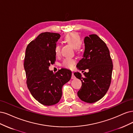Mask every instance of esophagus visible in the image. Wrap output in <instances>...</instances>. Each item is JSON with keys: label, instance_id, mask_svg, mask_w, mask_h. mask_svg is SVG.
I'll return each mask as SVG.
<instances>
[{"label": "esophagus", "instance_id": "esophagus-1", "mask_svg": "<svg viewBox=\"0 0 133 133\" xmlns=\"http://www.w3.org/2000/svg\"><path fill=\"white\" fill-rule=\"evenodd\" d=\"M75 76H74V72H72V77H71V78L72 79H75Z\"/></svg>", "mask_w": 133, "mask_h": 133}]
</instances>
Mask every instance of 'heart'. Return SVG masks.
<instances>
[{
    "label": "heart",
    "instance_id": "b5f03b06",
    "mask_svg": "<svg viewBox=\"0 0 133 133\" xmlns=\"http://www.w3.org/2000/svg\"><path fill=\"white\" fill-rule=\"evenodd\" d=\"M64 41L70 44L73 48H75L77 52L79 53L81 51V45L82 44V40L79 34L75 32H71L68 33L64 37ZM55 53L56 56H59L61 53L60 46L57 44L55 48ZM76 63V59L74 58H66L62 62V66L64 67L72 69L74 67Z\"/></svg>",
    "mask_w": 133,
    "mask_h": 133
}]
</instances>
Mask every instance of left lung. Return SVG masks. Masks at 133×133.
Listing matches in <instances>:
<instances>
[{
  "mask_svg": "<svg viewBox=\"0 0 133 133\" xmlns=\"http://www.w3.org/2000/svg\"><path fill=\"white\" fill-rule=\"evenodd\" d=\"M83 58L77 65L80 70L88 69L82 76L75 72L76 78L82 81L77 95L82 101L93 103L103 97L109 88L113 62L105 42L96 34L85 37Z\"/></svg>",
  "mask_w": 133,
  "mask_h": 133,
  "instance_id": "left-lung-1",
  "label": "left lung"
}]
</instances>
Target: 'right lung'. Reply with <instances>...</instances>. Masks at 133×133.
<instances>
[{
    "instance_id": "obj_1",
    "label": "right lung",
    "mask_w": 133,
    "mask_h": 133,
    "mask_svg": "<svg viewBox=\"0 0 133 133\" xmlns=\"http://www.w3.org/2000/svg\"><path fill=\"white\" fill-rule=\"evenodd\" d=\"M60 36L57 33L42 32L30 42L25 51L24 66L28 88L33 97L45 105L57 103L62 86L71 78L72 72L68 69L62 68L55 74L49 69L56 61L55 48Z\"/></svg>"
}]
</instances>
